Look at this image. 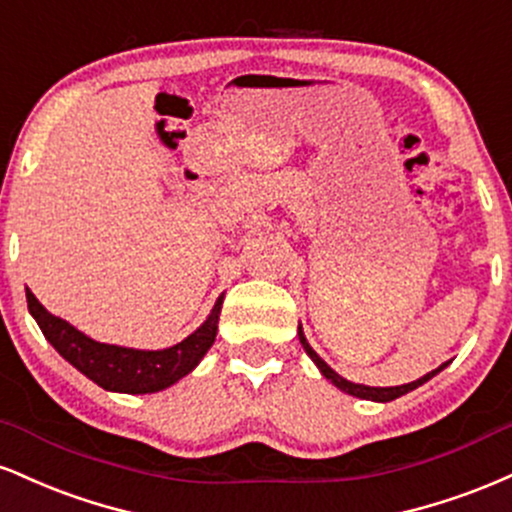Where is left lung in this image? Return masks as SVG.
Masks as SVG:
<instances>
[{
	"mask_svg": "<svg viewBox=\"0 0 512 512\" xmlns=\"http://www.w3.org/2000/svg\"><path fill=\"white\" fill-rule=\"evenodd\" d=\"M299 342H302V347L306 350V354H309L311 359H314V364L318 366V369H321V374L328 378L330 383H335V386H338L340 390H345V393H350V395H354V398H362V400H376V402H390V400H395V398H400V395H405V393H410V390H414V388H419L422 386V383H426L429 381V378H434L438 371H443L448 366V362L446 364H441L438 366L436 371H431V374H426V376H422V378H417V381H412V383H405V386H393V388H371V386H359V383H352V381H347V378H342L340 374H335L333 369H330V366L323 362L321 357H318V354L311 350V345L309 342H306V338H304V333H302V328H299Z\"/></svg>",
	"mask_w": 512,
	"mask_h": 512,
	"instance_id": "left-lung-1",
	"label": "left lung"
}]
</instances>
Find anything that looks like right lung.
Listing matches in <instances>:
<instances>
[{
	"label": "right lung",
	"mask_w": 512,
	"mask_h": 512,
	"mask_svg": "<svg viewBox=\"0 0 512 512\" xmlns=\"http://www.w3.org/2000/svg\"><path fill=\"white\" fill-rule=\"evenodd\" d=\"M26 299L28 311L38 321L42 335L50 340V345L62 354L66 362L76 366L83 376L98 383L100 388L134 395L158 393V390L172 386L189 374L215 342L222 309L220 297L210 311L208 321L196 333H191L177 345L167 347V350L146 352L90 340L81 330L69 326L64 318L52 316L30 290H26Z\"/></svg>",
	"instance_id": "1"
}]
</instances>
